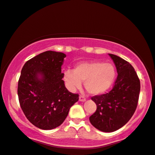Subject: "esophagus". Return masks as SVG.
I'll return each instance as SVG.
<instances>
[{
	"mask_svg": "<svg viewBox=\"0 0 155 155\" xmlns=\"http://www.w3.org/2000/svg\"><path fill=\"white\" fill-rule=\"evenodd\" d=\"M79 100L80 101H83V102H84V101H86V98H85L84 96L81 95V96H80Z\"/></svg>",
	"mask_w": 155,
	"mask_h": 155,
	"instance_id": "esophagus-1",
	"label": "esophagus"
}]
</instances>
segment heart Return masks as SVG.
I'll return each mask as SVG.
<instances>
[{
  "mask_svg": "<svg viewBox=\"0 0 155 155\" xmlns=\"http://www.w3.org/2000/svg\"><path fill=\"white\" fill-rule=\"evenodd\" d=\"M116 71L113 64L101 61L81 63L74 71H66L64 79L71 89L80 88L84 82L86 91L91 95H99L108 90L115 80Z\"/></svg>",
  "mask_w": 155,
  "mask_h": 155,
  "instance_id": "1",
  "label": "heart"
}]
</instances>
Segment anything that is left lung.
Returning <instances> with one entry per match:
<instances>
[{
    "label": "left lung",
    "instance_id": "left-lung-1",
    "mask_svg": "<svg viewBox=\"0 0 155 155\" xmlns=\"http://www.w3.org/2000/svg\"><path fill=\"white\" fill-rule=\"evenodd\" d=\"M109 56L115 64L117 78L108 93L91 97L97 108L89 117L91 124L104 132L115 131L129 122L136 111L140 90L134 67L118 56Z\"/></svg>",
    "mask_w": 155,
    "mask_h": 155
}]
</instances>
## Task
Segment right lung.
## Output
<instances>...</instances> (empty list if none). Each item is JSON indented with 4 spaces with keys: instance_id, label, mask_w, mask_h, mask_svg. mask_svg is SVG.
<instances>
[{
    "instance_id": "1",
    "label": "right lung",
    "mask_w": 155,
    "mask_h": 155,
    "mask_svg": "<svg viewBox=\"0 0 155 155\" xmlns=\"http://www.w3.org/2000/svg\"><path fill=\"white\" fill-rule=\"evenodd\" d=\"M66 56L46 51L26 61L18 82L20 106L29 122L50 130L66 120L71 107L79 99L65 87L61 66Z\"/></svg>"
}]
</instances>
